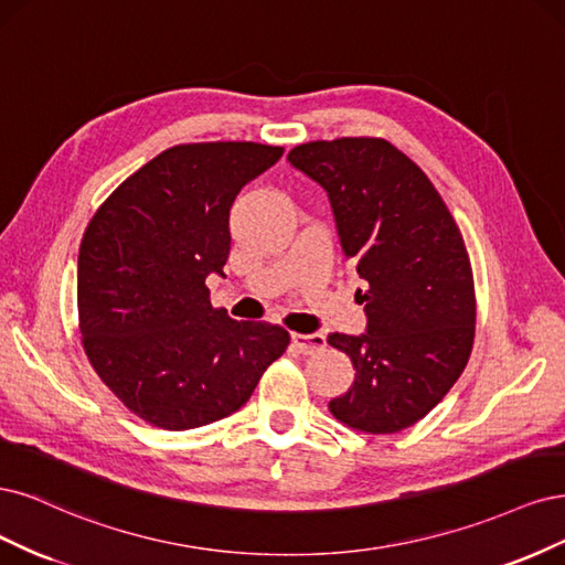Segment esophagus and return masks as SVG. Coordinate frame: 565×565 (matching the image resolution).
Instances as JSON below:
<instances>
[{"instance_id":"esophagus-1","label":"esophagus","mask_w":565,"mask_h":565,"mask_svg":"<svg viewBox=\"0 0 565 565\" xmlns=\"http://www.w3.org/2000/svg\"><path fill=\"white\" fill-rule=\"evenodd\" d=\"M290 342H294V348L302 354H312L317 350H321L326 344V338L321 333H294L290 335Z\"/></svg>"}]
</instances>
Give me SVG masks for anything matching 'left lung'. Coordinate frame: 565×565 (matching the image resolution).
<instances>
[{"label":"left lung","mask_w":565,"mask_h":565,"mask_svg":"<svg viewBox=\"0 0 565 565\" xmlns=\"http://www.w3.org/2000/svg\"><path fill=\"white\" fill-rule=\"evenodd\" d=\"M331 199L340 246L369 284L366 333H331L356 375L335 420L396 434L441 402L475 344V277L462 234L415 161L382 138L302 142L288 152Z\"/></svg>","instance_id":"left-lung-1"}]
</instances>
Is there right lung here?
<instances>
[{
  "label": "right lung",
  "mask_w": 565,
  "mask_h": 565,
  "mask_svg": "<svg viewBox=\"0 0 565 565\" xmlns=\"http://www.w3.org/2000/svg\"><path fill=\"white\" fill-rule=\"evenodd\" d=\"M260 142L163 150L105 199L79 246L84 352L119 402L161 429L239 411L290 342L281 326L234 321L211 305L209 275L230 256V209L277 163Z\"/></svg>",
  "instance_id": "add662e5"
}]
</instances>
